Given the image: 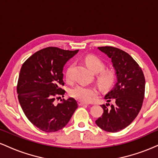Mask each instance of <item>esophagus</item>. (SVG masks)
Returning <instances> with one entry per match:
<instances>
[{
	"label": "esophagus",
	"mask_w": 158,
	"mask_h": 158,
	"mask_svg": "<svg viewBox=\"0 0 158 158\" xmlns=\"http://www.w3.org/2000/svg\"><path fill=\"white\" fill-rule=\"evenodd\" d=\"M78 104H79V106H88V103L83 102V101H79L78 102Z\"/></svg>",
	"instance_id": "1"
}]
</instances>
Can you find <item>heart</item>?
Here are the masks:
<instances>
[{
  "label": "heart",
  "instance_id": "b5f03b06",
  "mask_svg": "<svg viewBox=\"0 0 158 158\" xmlns=\"http://www.w3.org/2000/svg\"><path fill=\"white\" fill-rule=\"evenodd\" d=\"M85 62L92 72L94 73H99L97 76V81L101 88L108 89L114 85L116 79L115 73L110 70L103 71L105 68V64L101 59L94 56H88L85 57ZM73 69V64L69 65L67 68L65 77L68 81H70L72 79ZM97 94L98 90L97 88L84 85H78L70 90V95L72 97L86 102H89L93 100Z\"/></svg>",
  "mask_w": 158,
  "mask_h": 158
}]
</instances>
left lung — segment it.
<instances>
[{
	"label": "left lung",
	"instance_id": "left-lung-1",
	"mask_svg": "<svg viewBox=\"0 0 158 158\" xmlns=\"http://www.w3.org/2000/svg\"><path fill=\"white\" fill-rule=\"evenodd\" d=\"M111 59L117 83L105 96L106 106L102 105V115L96 120L100 128L108 132H117L133 122L142 107L145 94V77L142 69L126 52L114 47L98 48ZM114 104L108 108V102Z\"/></svg>",
	"mask_w": 158,
	"mask_h": 158
}]
</instances>
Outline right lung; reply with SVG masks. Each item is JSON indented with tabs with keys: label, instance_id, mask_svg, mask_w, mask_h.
Listing matches in <instances>:
<instances>
[{
	"label": "right lung",
	"instance_id": "obj_1",
	"mask_svg": "<svg viewBox=\"0 0 158 158\" xmlns=\"http://www.w3.org/2000/svg\"><path fill=\"white\" fill-rule=\"evenodd\" d=\"M78 52L50 47L35 52L21 67L17 85L19 103L27 119L41 131L63 128L78 108L72 97L54 103L65 93L60 88L64 84V64Z\"/></svg>",
	"mask_w": 158,
	"mask_h": 158
}]
</instances>
